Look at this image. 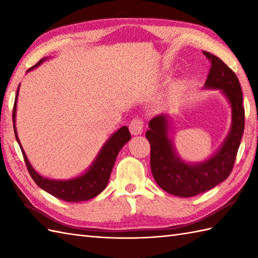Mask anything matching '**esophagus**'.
Segmentation results:
<instances>
[{"instance_id":"34e87169","label":"esophagus","mask_w":258,"mask_h":258,"mask_svg":"<svg viewBox=\"0 0 258 258\" xmlns=\"http://www.w3.org/2000/svg\"><path fill=\"white\" fill-rule=\"evenodd\" d=\"M130 131L131 133L133 135H140L143 133V130H144V122L143 119H141L140 117H135L132 119V122L130 123Z\"/></svg>"}]
</instances>
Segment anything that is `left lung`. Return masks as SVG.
Returning <instances> with one entry per match:
<instances>
[{
  "instance_id": "1",
  "label": "left lung",
  "mask_w": 258,
  "mask_h": 258,
  "mask_svg": "<svg viewBox=\"0 0 258 258\" xmlns=\"http://www.w3.org/2000/svg\"><path fill=\"white\" fill-rule=\"evenodd\" d=\"M203 53L212 64L204 87L220 90L232 107V126L220 150L204 162H184L176 154L174 143L169 139L166 114L153 117L149 123L150 130L145 134L151 145L153 177L162 189L179 197L199 195L225 180L233 169L244 133L243 92L236 74L220 57L208 52Z\"/></svg>"
}]
</instances>
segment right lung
I'll use <instances>...</instances> for the list:
<instances>
[{
  "mask_svg": "<svg viewBox=\"0 0 258 258\" xmlns=\"http://www.w3.org/2000/svg\"><path fill=\"white\" fill-rule=\"evenodd\" d=\"M45 59H47V57L42 58L40 62L34 65V67H32L27 70V72L37 68L38 65L44 62ZM19 87H18V92H16V96L14 101L13 117H12L13 126H14V134H15V139L18 141V143L21 147L22 154H23L27 171H29L33 180H34L36 185L40 186L42 189L47 191L48 194H51L54 197H56V199L65 201V202L78 203V202L91 200L93 197L97 196L107 186L108 179H109V176H111V172L114 166V163L116 161V157L118 155V152L122 150V147L131 140V134H130L128 128L126 127V126H123V127H120L118 131H116V132H115L111 138L107 140L106 143L103 145L100 153L97 154L94 162H93L90 168L87 169L84 174L68 180L50 179V178L43 177L35 171L34 168L32 167L31 163L29 162V160H27V157L25 155L24 150L22 149L18 133H16L15 113H16V101H18Z\"/></svg>",
  "mask_w": 258,
  "mask_h": 258,
  "instance_id": "1",
  "label": "right lung"
}]
</instances>
